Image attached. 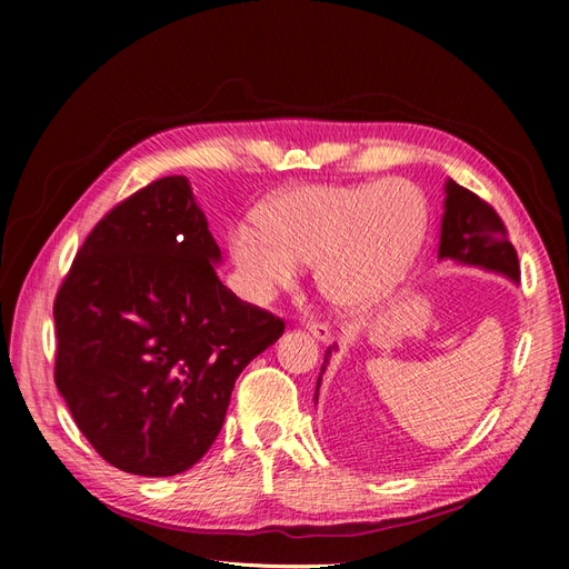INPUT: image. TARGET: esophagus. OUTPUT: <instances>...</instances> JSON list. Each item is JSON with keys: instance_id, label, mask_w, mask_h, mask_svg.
I'll list each match as a JSON object with an SVG mask.
<instances>
[{"instance_id": "esophagus-1", "label": "esophagus", "mask_w": 569, "mask_h": 569, "mask_svg": "<svg viewBox=\"0 0 569 569\" xmlns=\"http://www.w3.org/2000/svg\"><path fill=\"white\" fill-rule=\"evenodd\" d=\"M306 330L311 332L316 339H320V341H330V339H332L330 327H327V325L320 322V320H306Z\"/></svg>"}]
</instances>
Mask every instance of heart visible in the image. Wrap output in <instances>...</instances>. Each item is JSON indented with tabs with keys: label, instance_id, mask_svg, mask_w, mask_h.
Segmentation results:
<instances>
[{
	"label": "heart",
	"instance_id": "heart-1",
	"mask_svg": "<svg viewBox=\"0 0 569 569\" xmlns=\"http://www.w3.org/2000/svg\"><path fill=\"white\" fill-rule=\"evenodd\" d=\"M427 218L422 189L403 178L301 184L263 206L261 226H237L230 251L256 301L295 282L299 263H313L327 301L366 311L406 280Z\"/></svg>",
	"mask_w": 569,
	"mask_h": 569
}]
</instances>
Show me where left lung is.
<instances>
[{
  "instance_id": "8db88e82",
  "label": "left lung",
  "mask_w": 569,
  "mask_h": 569,
  "mask_svg": "<svg viewBox=\"0 0 569 569\" xmlns=\"http://www.w3.org/2000/svg\"><path fill=\"white\" fill-rule=\"evenodd\" d=\"M439 258H453L458 263L503 272L515 282L520 280L518 251L510 244L506 222L493 211L491 203L453 180L446 182ZM330 353L332 347L325 351L320 375L325 372Z\"/></svg>"
}]
</instances>
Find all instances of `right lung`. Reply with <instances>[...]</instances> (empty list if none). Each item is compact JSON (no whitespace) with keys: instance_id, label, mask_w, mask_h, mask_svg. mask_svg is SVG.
<instances>
[{"instance_id":"right-lung-1","label":"right lung","mask_w":569,"mask_h":569,"mask_svg":"<svg viewBox=\"0 0 569 569\" xmlns=\"http://www.w3.org/2000/svg\"><path fill=\"white\" fill-rule=\"evenodd\" d=\"M187 178L153 180L84 239L57 291L54 382L113 468L170 477L216 441L234 380L284 320L218 280Z\"/></svg>"}]
</instances>
